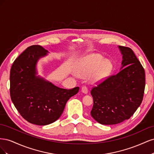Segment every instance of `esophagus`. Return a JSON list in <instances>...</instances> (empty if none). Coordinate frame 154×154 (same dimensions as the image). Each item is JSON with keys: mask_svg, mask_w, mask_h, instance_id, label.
Listing matches in <instances>:
<instances>
[{"mask_svg": "<svg viewBox=\"0 0 154 154\" xmlns=\"http://www.w3.org/2000/svg\"><path fill=\"white\" fill-rule=\"evenodd\" d=\"M82 92H83V93H84V94H87L88 93V88H87V87H85V86H84V87H83L82 88Z\"/></svg>", "mask_w": 154, "mask_h": 154, "instance_id": "34e87169", "label": "esophagus"}]
</instances>
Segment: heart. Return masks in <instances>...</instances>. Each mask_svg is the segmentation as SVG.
I'll return each instance as SVG.
<instances>
[{
	"label": "heart",
	"mask_w": 154,
	"mask_h": 154,
	"mask_svg": "<svg viewBox=\"0 0 154 154\" xmlns=\"http://www.w3.org/2000/svg\"><path fill=\"white\" fill-rule=\"evenodd\" d=\"M112 64L109 60L104 59L100 54H91L80 60L76 67V72L81 76H89L92 82H99L109 75Z\"/></svg>",
	"instance_id": "1"
}]
</instances>
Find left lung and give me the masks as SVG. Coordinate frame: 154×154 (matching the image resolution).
<instances>
[{
    "mask_svg": "<svg viewBox=\"0 0 154 154\" xmlns=\"http://www.w3.org/2000/svg\"><path fill=\"white\" fill-rule=\"evenodd\" d=\"M122 67L91 91L92 117L101 125H116L128 119L140 106L145 87V73L133 51L118 46Z\"/></svg>",
    "mask_w": 154,
    "mask_h": 154,
    "instance_id": "left-lung-1",
    "label": "left lung"
}]
</instances>
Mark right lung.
Returning a JSON list of instances; mask_svg holds the SVG:
<instances>
[{
  "mask_svg": "<svg viewBox=\"0 0 154 154\" xmlns=\"http://www.w3.org/2000/svg\"><path fill=\"white\" fill-rule=\"evenodd\" d=\"M48 51L40 45L27 48L13 62L10 71V96L18 112L27 122L47 125L57 121L79 87L65 89L38 74L37 63Z\"/></svg>",
  "mask_w": 154,
  "mask_h": 154,
  "instance_id": "add662e5",
  "label": "right lung"
}]
</instances>
